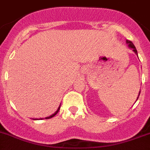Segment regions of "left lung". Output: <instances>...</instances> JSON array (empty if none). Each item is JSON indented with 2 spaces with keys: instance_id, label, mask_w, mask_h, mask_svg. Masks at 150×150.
Returning <instances> with one entry per match:
<instances>
[{
  "instance_id": "left-lung-1",
  "label": "left lung",
  "mask_w": 150,
  "mask_h": 150,
  "mask_svg": "<svg viewBox=\"0 0 150 150\" xmlns=\"http://www.w3.org/2000/svg\"><path fill=\"white\" fill-rule=\"evenodd\" d=\"M126 43H127V45H128V47H129L130 48H132L133 51L137 55V51L136 47H135V46L134 45V44H133V43L131 42V41H129V40H127V41H126ZM140 93H139V95H138V97H139V96H140ZM138 97H137V99H138Z\"/></svg>"
}]
</instances>
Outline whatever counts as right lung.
<instances>
[{
  "label": "right lung",
  "instance_id": "obj_1",
  "mask_svg": "<svg viewBox=\"0 0 150 150\" xmlns=\"http://www.w3.org/2000/svg\"><path fill=\"white\" fill-rule=\"evenodd\" d=\"M59 109H60V106H59V108H58V109H57V111H56V112H55L53 113V115H50V116H48V117H46V118H46V119H48V118H53V116H54V115H57V112H59ZM33 119H34V118H33ZM41 119H42V118H41ZM34 120H36V118H35V119H34Z\"/></svg>",
  "mask_w": 150,
  "mask_h": 150
}]
</instances>
